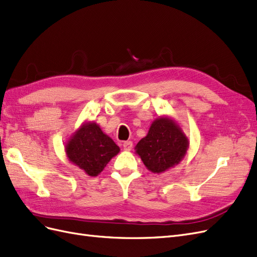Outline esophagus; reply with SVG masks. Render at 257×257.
Instances as JSON below:
<instances>
[{"mask_svg":"<svg viewBox=\"0 0 257 257\" xmlns=\"http://www.w3.org/2000/svg\"><path fill=\"white\" fill-rule=\"evenodd\" d=\"M132 147H133L132 142H124L123 143V149L125 151H130L132 149Z\"/></svg>","mask_w":257,"mask_h":257,"instance_id":"obj_1","label":"esophagus"}]
</instances>
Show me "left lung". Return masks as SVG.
<instances>
[{
	"label": "left lung",
	"mask_w": 257,
	"mask_h": 257,
	"mask_svg": "<svg viewBox=\"0 0 257 257\" xmlns=\"http://www.w3.org/2000/svg\"><path fill=\"white\" fill-rule=\"evenodd\" d=\"M190 141L179 123L169 115H162L150 125L146 137L135 147V153L148 170L162 174L179 164L189 150Z\"/></svg>",
	"instance_id": "8db88e82"
}]
</instances>
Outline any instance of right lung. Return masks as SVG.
Segmentation results:
<instances>
[{
  "instance_id": "add662e5",
  "label": "right lung",
  "mask_w": 257,
  "mask_h": 257,
  "mask_svg": "<svg viewBox=\"0 0 257 257\" xmlns=\"http://www.w3.org/2000/svg\"><path fill=\"white\" fill-rule=\"evenodd\" d=\"M64 148L68 161L90 177L98 176L120 152V148L94 121H84L67 138Z\"/></svg>"
}]
</instances>
